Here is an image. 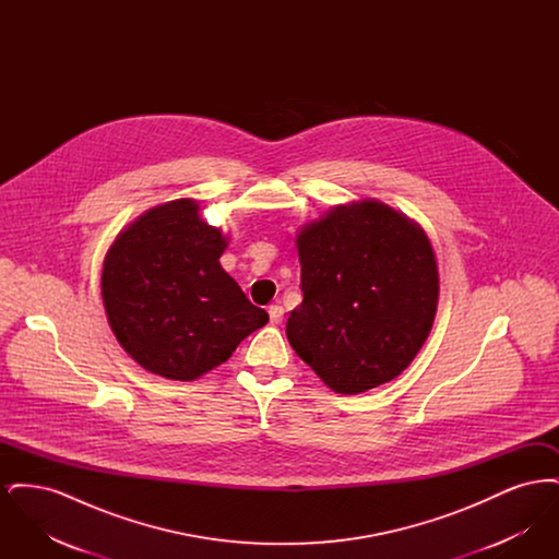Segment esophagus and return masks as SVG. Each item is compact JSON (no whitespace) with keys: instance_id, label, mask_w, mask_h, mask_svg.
Wrapping results in <instances>:
<instances>
[{"instance_id":"34e87169","label":"esophagus","mask_w":559,"mask_h":559,"mask_svg":"<svg viewBox=\"0 0 559 559\" xmlns=\"http://www.w3.org/2000/svg\"><path fill=\"white\" fill-rule=\"evenodd\" d=\"M267 314H270V322H272V324H278V322L283 320L285 310H283V306L274 304V306H270V308H267Z\"/></svg>"}]
</instances>
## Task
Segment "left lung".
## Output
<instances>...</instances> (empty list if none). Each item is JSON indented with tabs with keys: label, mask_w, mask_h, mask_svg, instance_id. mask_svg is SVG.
Returning <instances> with one entry per match:
<instances>
[{
	"label": "left lung",
	"mask_w": 559,
	"mask_h": 559,
	"mask_svg": "<svg viewBox=\"0 0 559 559\" xmlns=\"http://www.w3.org/2000/svg\"><path fill=\"white\" fill-rule=\"evenodd\" d=\"M301 304L287 340L337 394L392 381L426 344L438 267L426 233L377 201L340 205L297 237Z\"/></svg>",
	"instance_id": "left-lung-1"
}]
</instances>
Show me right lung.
Returning a JSON list of instances; mask_svg holds the SVG:
<instances>
[{
    "mask_svg": "<svg viewBox=\"0 0 559 559\" xmlns=\"http://www.w3.org/2000/svg\"><path fill=\"white\" fill-rule=\"evenodd\" d=\"M226 239L180 199L140 215L108 249L103 301L121 347L146 371L192 381L267 322L219 266Z\"/></svg>",
    "mask_w": 559,
    "mask_h": 559,
    "instance_id": "right-lung-1",
    "label": "right lung"
}]
</instances>
